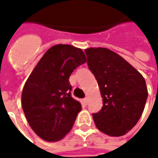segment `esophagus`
<instances>
[{
  "mask_svg": "<svg viewBox=\"0 0 158 158\" xmlns=\"http://www.w3.org/2000/svg\"><path fill=\"white\" fill-rule=\"evenodd\" d=\"M83 101H84V102L85 103V104H87L88 103V97H85Z\"/></svg>",
  "mask_w": 158,
  "mask_h": 158,
  "instance_id": "obj_1",
  "label": "esophagus"
}]
</instances>
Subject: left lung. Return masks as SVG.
I'll return each instance as SVG.
<instances>
[{
    "label": "left lung",
    "instance_id": "obj_1",
    "mask_svg": "<svg viewBox=\"0 0 158 158\" xmlns=\"http://www.w3.org/2000/svg\"><path fill=\"white\" fill-rule=\"evenodd\" d=\"M96 77L103 106L93 113L96 128L110 136H122L139 121L148 96L143 76L126 60L107 48L85 50Z\"/></svg>",
    "mask_w": 158,
    "mask_h": 158
}]
</instances>
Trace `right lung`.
Listing matches in <instances>:
<instances>
[{
	"label": "right lung",
	"instance_id": "add662e5",
	"mask_svg": "<svg viewBox=\"0 0 158 158\" xmlns=\"http://www.w3.org/2000/svg\"><path fill=\"white\" fill-rule=\"evenodd\" d=\"M85 62L81 49L56 45L44 54L27 79L22 92L23 110L41 139L57 141L72 129L81 104L71 96L69 77Z\"/></svg>",
	"mask_w": 158,
	"mask_h": 158
}]
</instances>
